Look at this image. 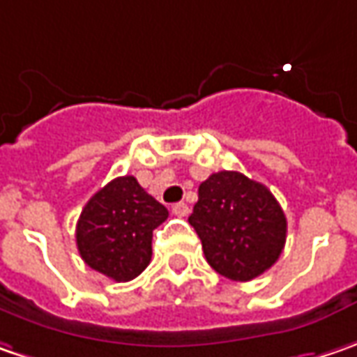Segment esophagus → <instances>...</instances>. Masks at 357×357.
<instances>
[{"instance_id":"34e87169","label":"esophagus","mask_w":357,"mask_h":357,"mask_svg":"<svg viewBox=\"0 0 357 357\" xmlns=\"http://www.w3.org/2000/svg\"><path fill=\"white\" fill-rule=\"evenodd\" d=\"M172 213H174V215H178V218H188V213H190V206H188V204H183V202H179V204H176V206L172 208Z\"/></svg>"}]
</instances>
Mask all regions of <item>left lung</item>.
Returning a JSON list of instances; mask_svg holds the SVG:
<instances>
[{
	"label": "left lung",
	"mask_w": 357,
	"mask_h": 357,
	"mask_svg": "<svg viewBox=\"0 0 357 357\" xmlns=\"http://www.w3.org/2000/svg\"><path fill=\"white\" fill-rule=\"evenodd\" d=\"M208 264L234 282H250L278 261L287 222L278 199L240 172H218L199 183L188 218Z\"/></svg>",
	"instance_id": "obj_1"
}]
</instances>
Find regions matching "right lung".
<instances>
[{
    "mask_svg": "<svg viewBox=\"0 0 357 357\" xmlns=\"http://www.w3.org/2000/svg\"><path fill=\"white\" fill-rule=\"evenodd\" d=\"M167 209L133 176L112 179L89 197L75 227L79 256L114 282H130L151 261L153 229Z\"/></svg>",
    "mask_w": 357,
    "mask_h": 357,
    "instance_id": "obj_1",
    "label": "right lung"
}]
</instances>
